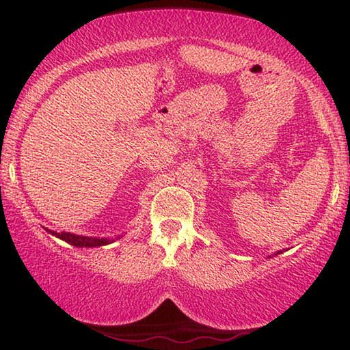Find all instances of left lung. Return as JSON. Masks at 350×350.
Listing matches in <instances>:
<instances>
[{
	"label": "left lung",
	"instance_id": "8db88e82",
	"mask_svg": "<svg viewBox=\"0 0 350 350\" xmlns=\"http://www.w3.org/2000/svg\"><path fill=\"white\" fill-rule=\"evenodd\" d=\"M278 253H281V252H278ZM278 253H276V254H278Z\"/></svg>",
	"mask_w": 350,
	"mask_h": 350
}]
</instances>
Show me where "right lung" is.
I'll use <instances>...</instances> for the list:
<instances>
[{"instance_id":"1","label":"right lung","mask_w":350,"mask_h":350,"mask_svg":"<svg viewBox=\"0 0 350 350\" xmlns=\"http://www.w3.org/2000/svg\"><path fill=\"white\" fill-rule=\"evenodd\" d=\"M46 232H49L51 234L57 236V238H60L62 241L68 242L70 245H75V247H100V245H108L111 242H114V239L111 238H91V236H80V234H74V233H69V232H62V233H57V232H52V230H47ZM118 239V238H116Z\"/></svg>"}]
</instances>
